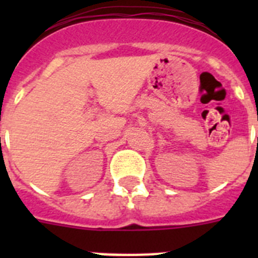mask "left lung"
I'll use <instances>...</instances> for the list:
<instances>
[{"instance_id":"obj_1","label":"left lung","mask_w":258,"mask_h":258,"mask_svg":"<svg viewBox=\"0 0 258 258\" xmlns=\"http://www.w3.org/2000/svg\"><path fill=\"white\" fill-rule=\"evenodd\" d=\"M257 142H258V138H257Z\"/></svg>"}]
</instances>
